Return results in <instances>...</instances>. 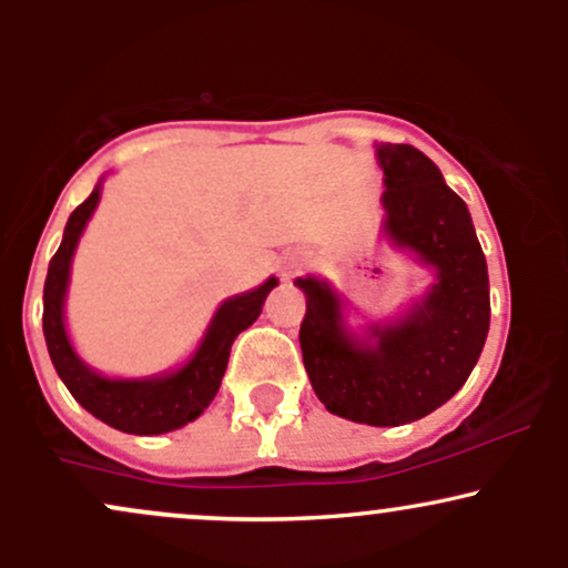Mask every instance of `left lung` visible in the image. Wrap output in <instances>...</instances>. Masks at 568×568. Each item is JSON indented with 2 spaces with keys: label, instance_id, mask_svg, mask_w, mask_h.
Returning <instances> with one entry per match:
<instances>
[{
  "label": "left lung",
  "instance_id": "obj_1",
  "mask_svg": "<svg viewBox=\"0 0 568 568\" xmlns=\"http://www.w3.org/2000/svg\"><path fill=\"white\" fill-rule=\"evenodd\" d=\"M384 168V232L435 266L433 291L369 342L347 336L331 285L298 277L306 315L298 331L312 389L331 414L374 427L422 419L459 393L486 344L488 270L465 200L427 154L408 143L376 149Z\"/></svg>",
  "mask_w": 568,
  "mask_h": 568
}]
</instances>
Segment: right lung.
I'll return each mask as SVG.
<instances>
[{
    "mask_svg": "<svg viewBox=\"0 0 568 568\" xmlns=\"http://www.w3.org/2000/svg\"><path fill=\"white\" fill-rule=\"evenodd\" d=\"M98 200H101V186H95L93 194L82 205L74 207V213L67 221V230H63V243L55 251V256L50 258L42 312L50 361H53L58 376L67 384L69 393L74 395V400L84 410H90L95 419L130 435L171 433V429L194 422L202 410L211 406L221 387V379H224L234 338L262 315L266 293L275 288L277 280L270 277L256 291L221 304L211 328L202 338L200 349L175 374L141 382L103 379L74 355L67 328H63V296H67L69 285L71 256H74V247L80 243L84 224L93 216Z\"/></svg>",
    "mask_w": 568,
    "mask_h": 568,
    "instance_id": "right-lung-1",
    "label": "right lung"
}]
</instances>
